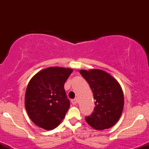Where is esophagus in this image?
I'll use <instances>...</instances> for the list:
<instances>
[{"mask_svg":"<svg viewBox=\"0 0 149 149\" xmlns=\"http://www.w3.org/2000/svg\"><path fill=\"white\" fill-rule=\"evenodd\" d=\"M71 103H72L73 105H75V104H76L78 103V100H77V98H75L73 99V100H71Z\"/></svg>","mask_w":149,"mask_h":149,"instance_id":"esophagus-1","label":"esophagus"}]
</instances>
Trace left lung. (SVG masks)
<instances>
[{"label":"left lung","mask_w":149,"mask_h":149,"mask_svg":"<svg viewBox=\"0 0 149 149\" xmlns=\"http://www.w3.org/2000/svg\"><path fill=\"white\" fill-rule=\"evenodd\" d=\"M80 73L90 85L95 100L93 112L85 117L86 122L97 130L113 127L123 109L124 96L120 85L102 70H80Z\"/></svg>","instance_id":"1"}]
</instances>
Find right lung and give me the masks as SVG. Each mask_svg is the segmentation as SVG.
Listing matches in <instances>:
<instances>
[{
    "label": "right lung",
    "mask_w": 149,
    "mask_h": 149,
    "mask_svg": "<svg viewBox=\"0 0 149 149\" xmlns=\"http://www.w3.org/2000/svg\"><path fill=\"white\" fill-rule=\"evenodd\" d=\"M73 70L61 67L43 69L31 79L25 95V107L32 121L47 130L57 127L66 116L70 101L64 83Z\"/></svg>",
    "instance_id": "add662e5"
}]
</instances>
